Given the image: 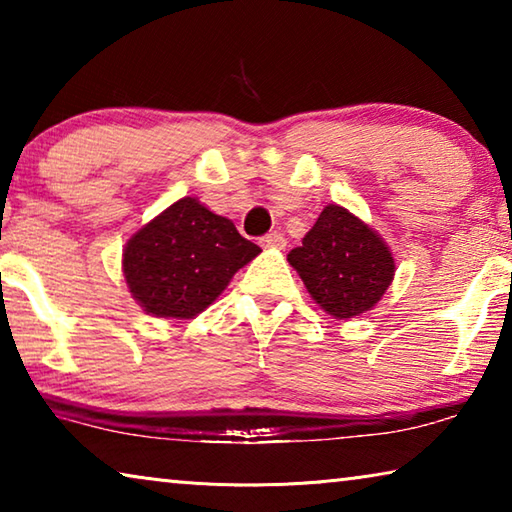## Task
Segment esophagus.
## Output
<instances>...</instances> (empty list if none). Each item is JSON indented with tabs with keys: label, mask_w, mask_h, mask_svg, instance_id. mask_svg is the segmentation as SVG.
<instances>
[{
	"label": "esophagus",
	"mask_w": 512,
	"mask_h": 512,
	"mask_svg": "<svg viewBox=\"0 0 512 512\" xmlns=\"http://www.w3.org/2000/svg\"><path fill=\"white\" fill-rule=\"evenodd\" d=\"M259 244H262V248H273V250H284V246H287V239H284L282 232H268L266 237L259 239Z\"/></svg>",
	"instance_id": "34e87169"
}]
</instances>
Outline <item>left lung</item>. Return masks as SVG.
Segmentation results:
<instances>
[{
	"instance_id": "8db88e82",
	"label": "left lung",
	"mask_w": 512,
	"mask_h": 512,
	"mask_svg": "<svg viewBox=\"0 0 512 512\" xmlns=\"http://www.w3.org/2000/svg\"><path fill=\"white\" fill-rule=\"evenodd\" d=\"M287 259L316 305L336 320L366 314L395 277L393 253L379 232L336 203L323 207Z\"/></svg>"
}]
</instances>
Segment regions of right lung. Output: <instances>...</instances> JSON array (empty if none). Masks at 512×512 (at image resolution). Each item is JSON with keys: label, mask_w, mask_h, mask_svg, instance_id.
I'll return each instance as SVG.
<instances>
[{"label": "right lung", "mask_w": 512, "mask_h": 512, "mask_svg": "<svg viewBox=\"0 0 512 512\" xmlns=\"http://www.w3.org/2000/svg\"><path fill=\"white\" fill-rule=\"evenodd\" d=\"M259 253L230 219L185 196L126 241L121 271L146 314L187 320L210 307Z\"/></svg>", "instance_id": "right-lung-1"}]
</instances>
